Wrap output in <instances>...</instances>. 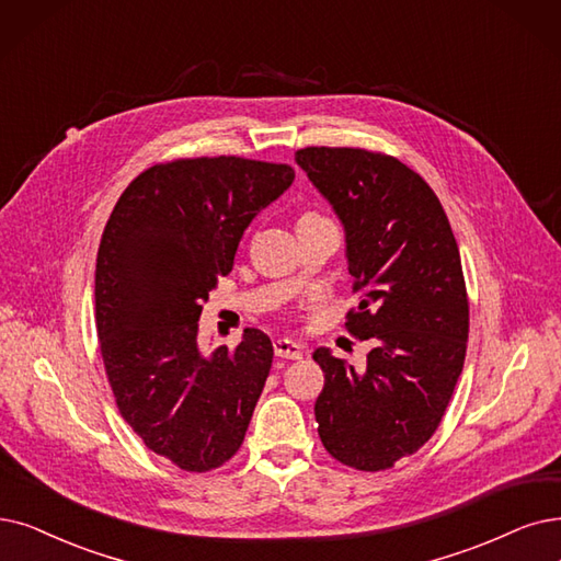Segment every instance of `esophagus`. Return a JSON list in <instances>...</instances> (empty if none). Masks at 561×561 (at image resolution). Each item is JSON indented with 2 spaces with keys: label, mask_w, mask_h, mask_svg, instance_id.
I'll use <instances>...</instances> for the list:
<instances>
[{
  "label": "esophagus",
  "mask_w": 561,
  "mask_h": 561,
  "mask_svg": "<svg viewBox=\"0 0 561 561\" xmlns=\"http://www.w3.org/2000/svg\"><path fill=\"white\" fill-rule=\"evenodd\" d=\"M274 352L280 358H301L304 345L297 341H289V339H278V341H274Z\"/></svg>",
  "instance_id": "34e87169"
}]
</instances>
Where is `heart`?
I'll return each mask as SVG.
<instances>
[{
  "instance_id": "b5f03b06",
  "label": "heart",
  "mask_w": 561,
  "mask_h": 561,
  "mask_svg": "<svg viewBox=\"0 0 561 561\" xmlns=\"http://www.w3.org/2000/svg\"><path fill=\"white\" fill-rule=\"evenodd\" d=\"M318 218H322V216H318V214H304L299 220H318Z\"/></svg>"
}]
</instances>
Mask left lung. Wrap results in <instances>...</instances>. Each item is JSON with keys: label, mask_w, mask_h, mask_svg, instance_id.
Returning <instances> with one entry per match:
<instances>
[{"label": "left lung", "mask_w": 561, "mask_h": 561, "mask_svg": "<svg viewBox=\"0 0 561 561\" xmlns=\"http://www.w3.org/2000/svg\"><path fill=\"white\" fill-rule=\"evenodd\" d=\"M295 161L343 222L347 272L364 293L347 329L370 343L364 370L312 352L324 370L318 433L335 460L379 472L433 437L462 373L458 243L433 188L393 156L306 147Z\"/></svg>", "instance_id": "left-lung-1"}]
</instances>
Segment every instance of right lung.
<instances>
[{
  "label": "right lung",
  "mask_w": 561,
  "mask_h": 561,
  "mask_svg": "<svg viewBox=\"0 0 561 561\" xmlns=\"http://www.w3.org/2000/svg\"><path fill=\"white\" fill-rule=\"evenodd\" d=\"M295 182L289 165L216 156L153 165L110 214L96 257V329L117 408L186 472L230 460L272 370L260 329L199 350L203 301L232 272L251 220Z\"/></svg>",
  "instance_id": "add662e5"
}]
</instances>
